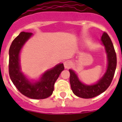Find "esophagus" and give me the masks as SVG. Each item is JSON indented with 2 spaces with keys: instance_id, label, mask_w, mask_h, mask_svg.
Here are the masks:
<instances>
[{
  "instance_id": "esophagus-1",
  "label": "esophagus",
  "mask_w": 122,
  "mask_h": 122,
  "mask_svg": "<svg viewBox=\"0 0 122 122\" xmlns=\"http://www.w3.org/2000/svg\"><path fill=\"white\" fill-rule=\"evenodd\" d=\"M71 66V63L70 61H66L64 62V66L65 68H69Z\"/></svg>"
}]
</instances>
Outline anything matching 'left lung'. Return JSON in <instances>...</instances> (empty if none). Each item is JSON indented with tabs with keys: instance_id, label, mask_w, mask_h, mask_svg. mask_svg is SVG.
<instances>
[{
	"instance_id": "left-lung-1",
	"label": "left lung",
	"mask_w": 122,
	"mask_h": 122,
	"mask_svg": "<svg viewBox=\"0 0 122 122\" xmlns=\"http://www.w3.org/2000/svg\"><path fill=\"white\" fill-rule=\"evenodd\" d=\"M101 41L104 46L107 56L108 65L104 75L96 83L92 85H86L80 81L74 70L71 69L69 70L70 73V81L71 88L74 94L79 97L84 99L92 98L101 94L108 89L113 80L117 67L115 51L110 37L106 32L102 33Z\"/></svg>"
}]
</instances>
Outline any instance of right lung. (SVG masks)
<instances>
[{
	"label": "right lung",
	"mask_w": 122,
	"mask_h": 122,
	"mask_svg": "<svg viewBox=\"0 0 122 122\" xmlns=\"http://www.w3.org/2000/svg\"><path fill=\"white\" fill-rule=\"evenodd\" d=\"M32 35L33 33L22 31L12 41L9 51V73L10 80L22 94L31 99H43L51 96L54 83L65 68L63 63H59L46 71L39 80L30 81L26 78L21 71L20 54L25 44Z\"/></svg>",
	"instance_id": "1"
}]
</instances>
